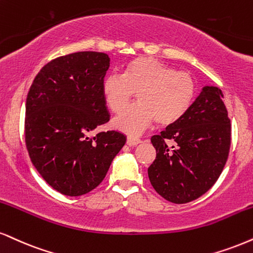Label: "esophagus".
Here are the masks:
<instances>
[{
	"instance_id": "obj_1",
	"label": "esophagus",
	"mask_w": 253,
	"mask_h": 253,
	"mask_svg": "<svg viewBox=\"0 0 253 253\" xmlns=\"http://www.w3.org/2000/svg\"><path fill=\"white\" fill-rule=\"evenodd\" d=\"M141 142H142L141 139L137 138V137L127 136V138H126V144L129 146H136V145H138Z\"/></svg>"
}]
</instances>
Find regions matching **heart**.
<instances>
[{"mask_svg": "<svg viewBox=\"0 0 253 253\" xmlns=\"http://www.w3.org/2000/svg\"><path fill=\"white\" fill-rule=\"evenodd\" d=\"M102 91L114 112L121 111L137 92L140 102L114 120L116 129L137 135L154 121L161 126L178 122L195 98L196 82L189 73L141 56L126 64L124 75L109 73L103 79Z\"/></svg>", "mask_w": 253, "mask_h": 253, "instance_id": "obj_1", "label": "heart"}]
</instances>
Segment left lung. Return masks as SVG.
I'll use <instances>...</instances> for the list:
<instances>
[{"instance_id": "8db88e82", "label": "left lung", "mask_w": 253, "mask_h": 253, "mask_svg": "<svg viewBox=\"0 0 253 253\" xmlns=\"http://www.w3.org/2000/svg\"><path fill=\"white\" fill-rule=\"evenodd\" d=\"M217 86H204L185 115L151 137L156 160L151 185L171 203L184 204L209 191L220 176L231 144V124ZM175 145L169 148L166 142Z\"/></svg>"}]
</instances>
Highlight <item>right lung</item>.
I'll list each match as a JSON object with an SVG mask.
<instances>
[{
    "mask_svg": "<svg viewBox=\"0 0 253 253\" xmlns=\"http://www.w3.org/2000/svg\"><path fill=\"white\" fill-rule=\"evenodd\" d=\"M110 65L104 52L80 51L45 64L31 84L24 136L31 163L52 189L82 196L98 186L126 137L89 133L110 120L102 82Z\"/></svg>",
    "mask_w": 253,
    "mask_h": 253,
    "instance_id": "1",
    "label": "right lung"
}]
</instances>
